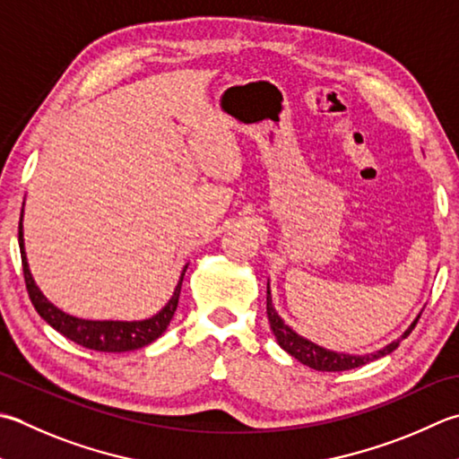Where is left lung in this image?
Instances as JSON below:
<instances>
[{"mask_svg":"<svg viewBox=\"0 0 459 459\" xmlns=\"http://www.w3.org/2000/svg\"><path fill=\"white\" fill-rule=\"evenodd\" d=\"M266 314H268V322H271V330L273 334L276 336V342L281 344L282 350H286L290 356H294L296 360L307 364L314 370L320 372H342V370H352V368L364 366L368 362L378 360V358L394 352L400 346V342L403 338L410 336V332L414 330V326L418 325V318L411 322L410 328L403 332L402 338L394 340L392 344L384 346L382 350H376V352L370 354H362V356H354V354H344V352H334V350H326L318 344L310 342V340L302 338L300 334L286 325V322L278 316V312L273 307V296H271V284L266 286Z\"/></svg>","mask_w":459,"mask_h":459,"instance_id":"left-lung-1","label":"left lung"}]
</instances>
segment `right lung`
Wrapping results in <instances>:
<instances>
[{"mask_svg":"<svg viewBox=\"0 0 459 459\" xmlns=\"http://www.w3.org/2000/svg\"><path fill=\"white\" fill-rule=\"evenodd\" d=\"M22 221H23V211L20 217V253H22V266H23L27 294H30L31 304L35 307V310H38L39 316L48 322L49 326L56 328L59 334L74 340V342L79 346H85L89 350H99V352H129V350H137L155 342V340L167 330L169 322L177 310L178 296H181L183 276L186 273L188 264H185L170 300L165 304L163 310L155 314V316H151L147 320H133V322L75 318L71 316V314L59 310L57 307H53V304L45 299L43 292L38 289V284H35L33 276L30 273V264H27V256H25Z\"/></svg>","mask_w":459,"mask_h":459,"instance_id":"add662e5","label":"right lung"}]
</instances>
